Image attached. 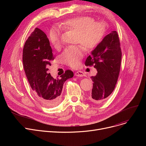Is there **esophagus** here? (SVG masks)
<instances>
[{
    "instance_id": "esophagus-1",
    "label": "esophagus",
    "mask_w": 146,
    "mask_h": 146,
    "mask_svg": "<svg viewBox=\"0 0 146 146\" xmlns=\"http://www.w3.org/2000/svg\"><path fill=\"white\" fill-rule=\"evenodd\" d=\"M74 75L76 76H79V77H83V76H85V74L83 72L81 71H78V72H76L74 73Z\"/></svg>"
}]
</instances>
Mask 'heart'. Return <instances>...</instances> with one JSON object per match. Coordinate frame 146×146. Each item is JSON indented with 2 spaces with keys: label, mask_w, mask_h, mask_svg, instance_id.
<instances>
[{
  "label": "heart",
  "mask_w": 146,
  "mask_h": 146,
  "mask_svg": "<svg viewBox=\"0 0 146 146\" xmlns=\"http://www.w3.org/2000/svg\"><path fill=\"white\" fill-rule=\"evenodd\" d=\"M66 30L77 32L76 42L80 43L86 50H91L99 45L104 38L105 26L101 22H95L89 17H78L68 19L60 24ZM49 40L54 47L57 48L60 44V29L54 27L49 32ZM83 56V48L80 45H73L66 48L61 56L64 62L75 67L79 64Z\"/></svg>",
  "instance_id": "1"
}]
</instances>
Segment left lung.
<instances>
[{
  "mask_svg": "<svg viewBox=\"0 0 146 146\" xmlns=\"http://www.w3.org/2000/svg\"><path fill=\"white\" fill-rule=\"evenodd\" d=\"M122 53L117 32L106 35L86 61V66L94 65L98 72L92 76L93 88L88 98L94 104H101L108 98L115 87L119 76Z\"/></svg>",
  "mask_w": 146,
  "mask_h": 146,
  "instance_id": "left-lung-1",
  "label": "left lung"
}]
</instances>
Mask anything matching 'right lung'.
<instances>
[{
  "mask_svg": "<svg viewBox=\"0 0 146 146\" xmlns=\"http://www.w3.org/2000/svg\"><path fill=\"white\" fill-rule=\"evenodd\" d=\"M52 48L46 34L35 28L23 48V65L29 85L38 100L46 107L57 105L61 100L64 82L73 77L71 70L55 79L48 73V67L53 60Z\"/></svg>",
  "mask_w": 146,
  "mask_h": 146,
  "instance_id": "right-lung-1",
  "label": "right lung"
}]
</instances>
